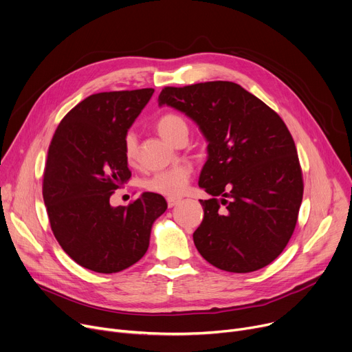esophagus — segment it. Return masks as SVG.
I'll list each match as a JSON object with an SVG mask.
<instances>
[{
    "label": "esophagus",
    "mask_w": 352,
    "mask_h": 352,
    "mask_svg": "<svg viewBox=\"0 0 352 352\" xmlns=\"http://www.w3.org/2000/svg\"><path fill=\"white\" fill-rule=\"evenodd\" d=\"M167 204H168V208H173L179 204V199L178 198H167Z\"/></svg>",
    "instance_id": "esophagus-1"
}]
</instances>
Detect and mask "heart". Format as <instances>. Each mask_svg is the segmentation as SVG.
<instances>
[{"instance_id": "b5f03b06", "label": "heart", "mask_w": 352, "mask_h": 352, "mask_svg": "<svg viewBox=\"0 0 352 352\" xmlns=\"http://www.w3.org/2000/svg\"><path fill=\"white\" fill-rule=\"evenodd\" d=\"M155 129L164 140H167V142L173 144H175L181 138H186L190 131V126L185 117L174 111L162 114L155 123ZM123 154L130 167L137 166L138 144L137 135L133 131H127L123 137ZM191 173L192 170L188 164H178V166L170 170L155 173L151 177L146 178L143 185L150 192L174 198L184 192L186 185L190 182Z\"/></svg>"}]
</instances>
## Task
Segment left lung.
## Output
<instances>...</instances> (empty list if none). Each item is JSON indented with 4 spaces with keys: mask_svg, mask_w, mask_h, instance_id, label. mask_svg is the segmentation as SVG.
<instances>
[{
    "mask_svg": "<svg viewBox=\"0 0 352 352\" xmlns=\"http://www.w3.org/2000/svg\"><path fill=\"white\" fill-rule=\"evenodd\" d=\"M158 104L185 113L208 142L198 184L212 198L201 199L204 219L194 232L201 256L232 273L270 265L293 235L304 190L282 117L241 85L223 80L167 86Z\"/></svg>",
    "mask_w": 352,
    "mask_h": 352,
    "instance_id": "8db88e82",
    "label": "left lung"
}]
</instances>
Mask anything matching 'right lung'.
I'll return each mask as SVG.
<instances>
[{
    "instance_id": "obj_1",
    "label": "right lung",
    "mask_w": 352,
    "mask_h": 352,
    "mask_svg": "<svg viewBox=\"0 0 352 352\" xmlns=\"http://www.w3.org/2000/svg\"><path fill=\"white\" fill-rule=\"evenodd\" d=\"M154 89L102 91L76 104L59 123L45 162L42 195L54 235L72 259L98 273L122 272L148 249L161 195L144 192L127 206L110 197L131 171L123 137Z\"/></svg>"
}]
</instances>
